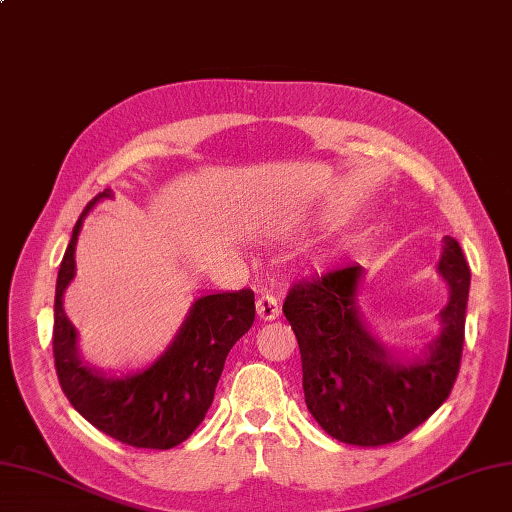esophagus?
I'll return each instance as SVG.
<instances>
[{
	"label": "esophagus",
	"instance_id": "1",
	"mask_svg": "<svg viewBox=\"0 0 512 512\" xmlns=\"http://www.w3.org/2000/svg\"><path fill=\"white\" fill-rule=\"evenodd\" d=\"M256 310H258V317H260V319H265V321L278 319V317H280V302H278V297L273 295V293H269V291L260 293L258 302H256Z\"/></svg>",
	"mask_w": 512,
	"mask_h": 512
}]
</instances>
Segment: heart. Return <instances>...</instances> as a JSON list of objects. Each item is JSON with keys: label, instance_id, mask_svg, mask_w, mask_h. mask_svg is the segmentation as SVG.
<instances>
[{"label": "heart", "instance_id": "1", "mask_svg": "<svg viewBox=\"0 0 512 512\" xmlns=\"http://www.w3.org/2000/svg\"><path fill=\"white\" fill-rule=\"evenodd\" d=\"M326 221V215H313V217H302V219H295L291 223H286V226H282V234H297L302 232L310 226H319V223Z\"/></svg>", "mask_w": 512, "mask_h": 512}]
</instances>
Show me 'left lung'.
<instances>
[{
    "instance_id": "obj_1",
    "label": "left lung",
    "mask_w": 512,
    "mask_h": 512,
    "mask_svg": "<svg viewBox=\"0 0 512 512\" xmlns=\"http://www.w3.org/2000/svg\"><path fill=\"white\" fill-rule=\"evenodd\" d=\"M436 273L447 284L439 334L415 350L380 341L360 313L367 269L345 265L293 284L282 306L302 354L310 415L332 439L376 447L404 439L439 408L458 376L471 271L454 236H445Z\"/></svg>"
}]
</instances>
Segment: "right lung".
Segmentation results:
<instances>
[{"instance_id": "1", "label": "right lung", "mask_w": 512, "mask_h": 512, "mask_svg": "<svg viewBox=\"0 0 512 512\" xmlns=\"http://www.w3.org/2000/svg\"><path fill=\"white\" fill-rule=\"evenodd\" d=\"M93 197L73 228L56 278L54 360L71 406L112 439L145 450H171L189 439L213 404L232 345L252 328L254 291L202 293L156 360L136 371L93 365L80 352V334L65 313V291L76 278V245L91 210L112 199Z\"/></svg>"}]
</instances>
